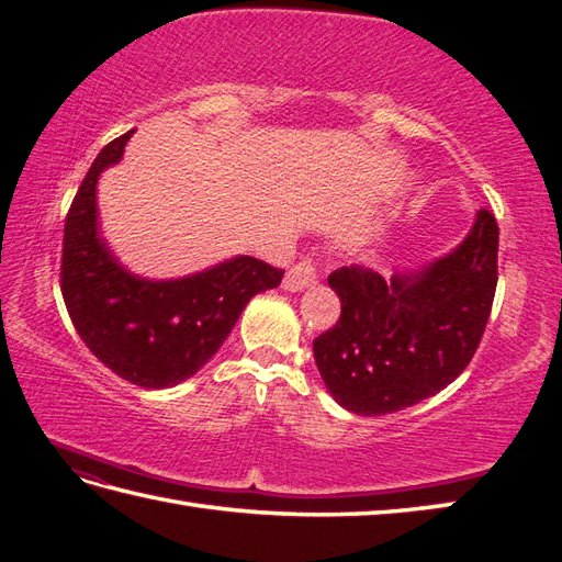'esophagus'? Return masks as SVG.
Here are the masks:
<instances>
[{"instance_id":"esophagus-1","label":"esophagus","mask_w":562,"mask_h":562,"mask_svg":"<svg viewBox=\"0 0 562 562\" xmlns=\"http://www.w3.org/2000/svg\"><path fill=\"white\" fill-rule=\"evenodd\" d=\"M316 280H318V274H316V268L312 266V260H302V262H296V266H292L288 270V274H284L282 288L288 292H304L306 288L316 284Z\"/></svg>"}]
</instances>
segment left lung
<instances>
[{"label": "left lung", "instance_id": "left-lung-1", "mask_svg": "<svg viewBox=\"0 0 562 562\" xmlns=\"http://www.w3.org/2000/svg\"><path fill=\"white\" fill-rule=\"evenodd\" d=\"M499 229L475 212L459 246L389 280L364 268L328 278L338 324L314 340L328 393L345 411L386 415L447 389L479 348L497 288Z\"/></svg>", "mask_w": 562, "mask_h": 562}]
</instances>
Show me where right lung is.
I'll use <instances>...</instances> for the list:
<instances>
[{"label":"right lung","instance_id":"obj_1","mask_svg":"<svg viewBox=\"0 0 562 562\" xmlns=\"http://www.w3.org/2000/svg\"><path fill=\"white\" fill-rule=\"evenodd\" d=\"M135 130L93 159L65 222L63 296L79 338L113 372L142 389H171L198 374L256 294L274 290L282 270L254 256L151 280L127 270L103 238L99 178L121 164Z\"/></svg>","mask_w":562,"mask_h":562}]
</instances>
